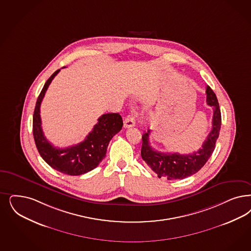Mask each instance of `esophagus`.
I'll list each match as a JSON object with an SVG mask.
<instances>
[{"mask_svg":"<svg viewBox=\"0 0 251 251\" xmlns=\"http://www.w3.org/2000/svg\"><path fill=\"white\" fill-rule=\"evenodd\" d=\"M134 125H135L134 117L129 115V116L125 119V121H124V128H130V127H133Z\"/></svg>","mask_w":251,"mask_h":251,"instance_id":"esophagus-1","label":"esophagus"}]
</instances>
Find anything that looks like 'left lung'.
<instances>
[{"label": "left lung", "instance_id": "left-lung-1", "mask_svg": "<svg viewBox=\"0 0 251 251\" xmlns=\"http://www.w3.org/2000/svg\"><path fill=\"white\" fill-rule=\"evenodd\" d=\"M206 94L207 104L213 107L212 129L198 151L185 155L156 151L149 143L150 130L143 134L141 156L151 170L157 174L158 178L165 177L168 180L184 179L198 173L212 155L221 130L222 115L216 95L210 87L207 86Z\"/></svg>", "mask_w": 251, "mask_h": 251}]
</instances>
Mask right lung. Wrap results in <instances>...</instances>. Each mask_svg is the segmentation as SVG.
Instances as JSON below:
<instances>
[{
	"label": "right lung",
	"mask_w": 251,
	"mask_h": 251,
	"mask_svg": "<svg viewBox=\"0 0 251 251\" xmlns=\"http://www.w3.org/2000/svg\"><path fill=\"white\" fill-rule=\"evenodd\" d=\"M59 71L60 69L56 70L47 79L37 99L33 114V136L37 149L47 164L60 173L77 176L91 172L104 159L108 144L121 130L123 121L119 113L104 114L84 141L63 149L53 147L44 136L40 107L52 78Z\"/></svg>",
	"instance_id": "1"
}]
</instances>
